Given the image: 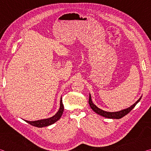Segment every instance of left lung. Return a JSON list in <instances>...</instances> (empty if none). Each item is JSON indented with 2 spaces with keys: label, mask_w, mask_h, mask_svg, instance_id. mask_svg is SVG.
Here are the masks:
<instances>
[{
  "label": "left lung",
  "mask_w": 151,
  "mask_h": 151,
  "mask_svg": "<svg viewBox=\"0 0 151 151\" xmlns=\"http://www.w3.org/2000/svg\"><path fill=\"white\" fill-rule=\"evenodd\" d=\"M141 97L142 96H140V99L136 102V103H134L132 106L129 107V108L121 110V111H117V112H107V111H103V110L98 108V107H97L95 104L93 103V101H92L91 96L90 94H89L88 103H89V105H90V106H91V108L93 109V111L96 112V113L99 114V115L103 116L104 117H105V118H108V119H121L122 117L124 116L125 115H127L128 113H129V112L131 111V110L133 109L134 107L136 106V104L140 101V99H141Z\"/></svg>",
  "instance_id": "1"
}]
</instances>
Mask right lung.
Wrapping results in <instances>:
<instances>
[{
  "instance_id": "right-lung-1",
  "label": "right lung",
  "mask_w": 151,
  "mask_h": 151,
  "mask_svg": "<svg viewBox=\"0 0 151 151\" xmlns=\"http://www.w3.org/2000/svg\"><path fill=\"white\" fill-rule=\"evenodd\" d=\"M64 111V106L63 104L62 101V98H60V108L58 110V112L56 113L54 116L50 117V118L48 119H41V120H38V121H25L27 123L32 125L34 127H47L49 126V125L55 123V122L60 119V118L62 116Z\"/></svg>"
}]
</instances>
